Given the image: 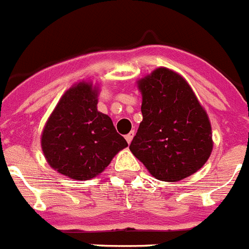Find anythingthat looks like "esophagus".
<instances>
[{"mask_svg":"<svg viewBox=\"0 0 249 249\" xmlns=\"http://www.w3.org/2000/svg\"><path fill=\"white\" fill-rule=\"evenodd\" d=\"M134 135H135V131L132 130V131H130L129 134H127L126 136H125V140L127 141V143H130L132 141V138H134Z\"/></svg>","mask_w":249,"mask_h":249,"instance_id":"esophagus-1","label":"esophagus"}]
</instances>
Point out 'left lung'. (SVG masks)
Returning a JSON list of instances; mask_svg holds the SVG:
<instances>
[{
    "mask_svg": "<svg viewBox=\"0 0 249 249\" xmlns=\"http://www.w3.org/2000/svg\"><path fill=\"white\" fill-rule=\"evenodd\" d=\"M142 122L130 151L156 179L178 182L198 172L213 151L205 109L187 81L166 67L138 81Z\"/></svg>",
    "mask_w": 249,
    "mask_h": 249,
    "instance_id": "left-lung-1",
    "label": "left lung"
}]
</instances>
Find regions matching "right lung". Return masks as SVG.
<instances>
[{
	"label": "right lung",
	"instance_id": "obj_1",
	"mask_svg": "<svg viewBox=\"0 0 249 249\" xmlns=\"http://www.w3.org/2000/svg\"><path fill=\"white\" fill-rule=\"evenodd\" d=\"M98 88L76 83L65 92L41 132L44 156L59 173L77 180L97 177L127 146L107 114L97 109Z\"/></svg>",
	"mask_w": 249,
	"mask_h": 249
}]
</instances>
